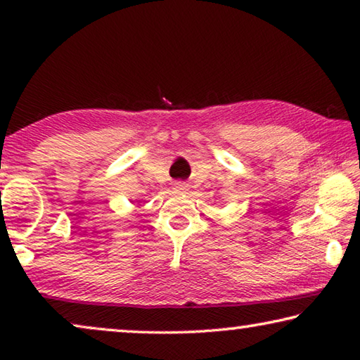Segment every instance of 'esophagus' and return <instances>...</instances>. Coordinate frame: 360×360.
Masks as SVG:
<instances>
[{
	"mask_svg": "<svg viewBox=\"0 0 360 360\" xmlns=\"http://www.w3.org/2000/svg\"><path fill=\"white\" fill-rule=\"evenodd\" d=\"M173 187H174V191H178V192H184L187 186H186V182H182V181H174Z\"/></svg>",
	"mask_w": 360,
	"mask_h": 360,
	"instance_id": "esophagus-1",
	"label": "esophagus"
}]
</instances>
